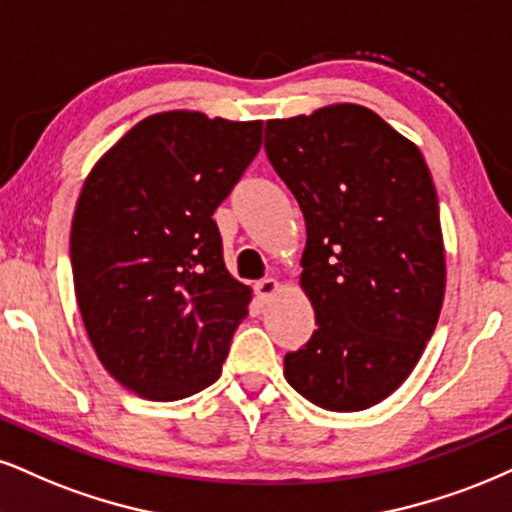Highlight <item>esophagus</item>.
I'll list each match as a JSON object with an SVG mask.
<instances>
[{"instance_id":"34e87169","label":"esophagus","mask_w":512,"mask_h":512,"mask_svg":"<svg viewBox=\"0 0 512 512\" xmlns=\"http://www.w3.org/2000/svg\"><path fill=\"white\" fill-rule=\"evenodd\" d=\"M256 296L263 301V304H270L277 294L282 292V285L275 280V277H266V280L256 282Z\"/></svg>"}]
</instances>
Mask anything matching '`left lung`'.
I'll list each match as a JSON object with an SVG mask.
<instances>
[{"label": "left lung", "instance_id": "8db88e82", "mask_svg": "<svg viewBox=\"0 0 512 512\" xmlns=\"http://www.w3.org/2000/svg\"><path fill=\"white\" fill-rule=\"evenodd\" d=\"M266 154L306 220L299 285L313 337L285 377L315 406L365 410L406 382L446 289L439 201L420 149L361 104L266 123Z\"/></svg>", "mask_w": 512, "mask_h": 512}]
</instances>
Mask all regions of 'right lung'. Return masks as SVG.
<instances>
[{
    "instance_id": "add662e5",
    "label": "right lung",
    "mask_w": 512,
    "mask_h": 512,
    "mask_svg": "<svg viewBox=\"0 0 512 512\" xmlns=\"http://www.w3.org/2000/svg\"><path fill=\"white\" fill-rule=\"evenodd\" d=\"M263 121L161 111L85 178L71 227L73 285L109 375L149 401L220 377L251 287L225 268L213 211L261 149Z\"/></svg>"
}]
</instances>
